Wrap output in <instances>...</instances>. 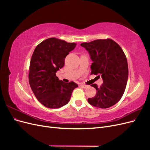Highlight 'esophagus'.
Instances as JSON below:
<instances>
[{"label": "esophagus", "mask_w": 150, "mask_h": 150, "mask_svg": "<svg viewBox=\"0 0 150 150\" xmlns=\"http://www.w3.org/2000/svg\"><path fill=\"white\" fill-rule=\"evenodd\" d=\"M81 87H82V88H86L88 87L87 85H84V84H81Z\"/></svg>", "instance_id": "obj_1"}]
</instances>
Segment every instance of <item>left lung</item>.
<instances>
[{
    "instance_id": "left-lung-1",
    "label": "left lung",
    "mask_w": 150,
    "mask_h": 150,
    "mask_svg": "<svg viewBox=\"0 0 150 150\" xmlns=\"http://www.w3.org/2000/svg\"><path fill=\"white\" fill-rule=\"evenodd\" d=\"M81 46L87 50L93 61L91 74L101 76L103 80L100 87L91 85L96 89V94L88 99V103L99 108L115 105L123 95L128 78V62L123 51L111 39L83 42Z\"/></svg>"
}]
</instances>
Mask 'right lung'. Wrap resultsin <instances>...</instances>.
Instances as JSON below:
<instances>
[{
  "mask_svg": "<svg viewBox=\"0 0 150 150\" xmlns=\"http://www.w3.org/2000/svg\"><path fill=\"white\" fill-rule=\"evenodd\" d=\"M76 46V43L51 38L35 47L30 62L29 82L35 96L44 106L59 108L66 105L78 86L73 81L65 83L59 80L56 74Z\"/></svg>",
  "mask_w": 150,
  "mask_h": 150,
  "instance_id": "obj_1",
  "label": "right lung"
}]
</instances>
